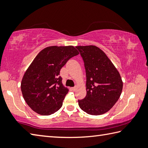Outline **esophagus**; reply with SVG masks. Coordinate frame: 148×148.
<instances>
[{
	"instance_id": "obj_1",
	"label": "esophagus",
	"mask_w": 148,
	"mask_h": 148,
	"mask_svg": "<svg viewBox=\"0 0 148 148\" xmlns=\"http://www.w3.org/2000/svg\"><path fill=\"white\" fill-rule=\"evenodd\" d=\"M72 90H73V91H76V89H77V86H74V87H72Z\"/></svg>"
}]
</instances>
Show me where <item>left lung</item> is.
<instances>
[{"mask_svg":"<svg viewBox=\"0 0 148 148\" xmlns=\"http://www.w3.org/2000/svg\"><path fill=\"white\" fill-rule=\"evenodd\" d=\"M84 62L87 95L78 100L80 108L93 116L102 115L114 106L123 89L121 76L104 52L95 46H76Z\"/></svg>","mask_w":148,"mask_h":148,"instance_id":"1","label":"left lung"}]
</instances>
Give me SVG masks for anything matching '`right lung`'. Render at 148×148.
<instances>
[{
	"instance_id": "obj_1",
	"label": "right lung",
	"mask_w": 148,
	"mask_h": 148,
	"mask_svg": "<svg viewBox=\"0 0 148 148\" xmlns=\"http://www.w3.org/2000/svg\"><path fill=\"white\" fill-rule=\"evenodd\" d=\"M79 54L72 46H49L35 57L21 84L27 104L37 114L49 116L61 108L69 89L62 84L60 71L69 60Z\"/></svg>"
}]
</instances>
